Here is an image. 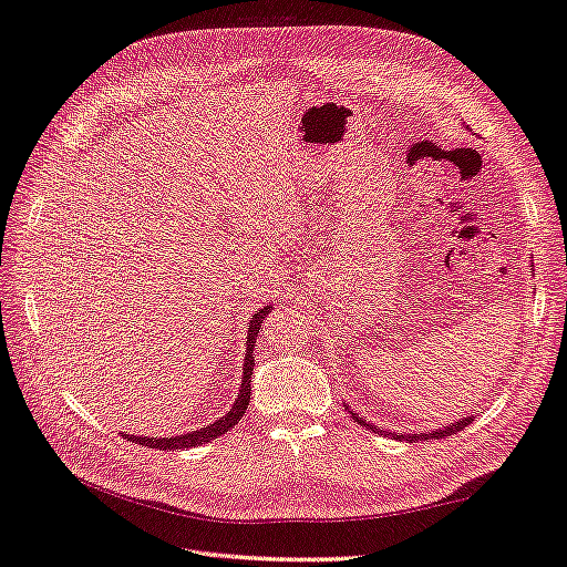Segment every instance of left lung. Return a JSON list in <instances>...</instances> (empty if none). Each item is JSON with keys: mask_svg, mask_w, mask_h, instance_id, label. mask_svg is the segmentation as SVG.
<instances>
[{"mask_svg": "<svg viewBox=\"0 0 567 567\" xmlns=\"http://www.w3.org/2000/svg\"><path fill=\"white\" fill-rule=\"evenodd\" d=\"M346 410L350 412V415H353V420L358 422V424H362V426H367V430L370 432H374V434H384V436H393V439H398V441H405V443H417V441H426V439H443V436H451V434H455V432H461V430H465V426L474 420L472 415H467V417H457L455 422H451V424H446V426H439V430H430V432H420V434H395V432H391V430H386V426H377V424H372V422H367L360 412H355L353 408H350L348 403H346Z\"/></svg>", "mask_w": 567, "mask_h": 567, "instance_id": "1", "label": "left lung"}]
</instances>
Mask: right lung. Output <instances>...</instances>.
Masks as SVG:
<instances>
[{
    "label": "right lung",
    "instance_id": "right-lung-1",
    "mask_svg": "<svg viewBox=\"0 0 567 567\" xmlns=\"http://www.w3.org/2000/svg\"><path fill=\"white\" fill-rule=\"evenodd\" d=\"M271 308H274V305H265V308H259L250 317V327H248V336H246V360H243L240 389H238V398L234 401V405L226 410V415H221L219 420H214L212 424L200 426V430L186 432V434H174V436H137V434H126V439L141 443V446L157 449V451H181V449L203 446V443L214 441L217 436L226 434L228 430H234V426L240 422V417L246 415L248 403H250V377H252V367H255L252 348L257 343L259 327H262V321H265V317L269 315Z\"/></svg>",
    "mask_w": 567,
    "mask_h": 567
}]
</instances>
